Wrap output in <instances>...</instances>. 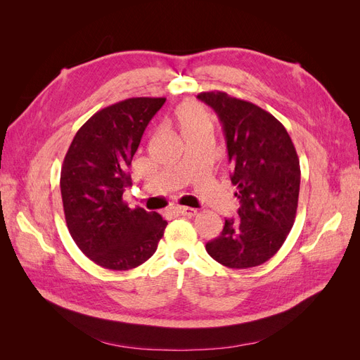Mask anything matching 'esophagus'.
I'll use <instances>...</instances> for the list:
<instances>
[{"mask_svg":"<svg viewBox=\"0 0 360 360\" xmlns=\"http://www.w3.org/2000/svg\"><path fill=\"white\" fill-rule=\"evenodd\" d=\"M177 213L183 214V216H195L197 214V209H192V207H183V205H179L176 207Z\"/></svg>","mask_w":360,"mask_h":360,"instance_id":"34e87169","label":"esophagus"}]
</instances>
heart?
Here are the masks:
<instances>
[{"label": "heart", "instance_id": "heart-1", "mask_svg": "<svg viewBox=\"0 0 360 360\" xmlns=\"http://www.w3.org/2000/svg\"><path fill=\"white\" fill-rule=\"evenodd\" d=\"M177 124L181 130L183 136L193 132V130L210 127V118L202 108L193 102H186L179 106L176 111Z\"/></svg>", "mask_w": 360, "mask_h": 360}]
</instances>
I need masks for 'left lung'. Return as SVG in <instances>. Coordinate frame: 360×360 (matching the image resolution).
Returning a JSON list of instances; mask_svg holds the SVG:
<instances>
[{
    "label": "left lung",
    "mask_w": 360,
    "mask_h": 360,
    "mask_svg": "<svg viewBox=\"0 0 360 360\" xmlns=\"http://www.w3.org/2000/svg\"><path fill=\"white\" fill-rule=\"evenodd\" d=\"M198 99L221 120L234 195L240 201L238 217L225 219L221 236L207 242L205 250L230 269L259 266L284 245L296 219V148L287 129L263 108L224 91L200 93Z\"/></svg>",
    "instance_id": "obj_1"
}]
</instances>
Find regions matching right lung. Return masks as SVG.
Instances as JSON below:
<instances>
[{
	"mask_svg": "<svg viewBox=\"0 0 360 360\" xmlns=\"http://www.w3.org/2000/svg\"><path fill=\"white\" fill-rule=\"evenodd\" d=\"M165 97H132L97 111L76 132L61 167L69 233L97 266L130 270L153 255L168 225L156 212L129 209V167Z\"/></svg>",
	"mask_w": 360,
	"mask_h": 360,
	"instance_id": "1",
	"label": "right lung"
}]
</instances>
